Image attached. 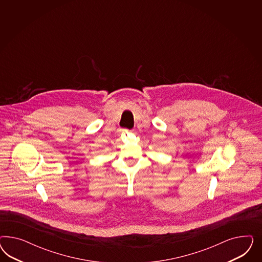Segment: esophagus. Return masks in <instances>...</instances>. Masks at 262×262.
<instances>
[{
  "label": "esophagus",
  "mask_w": 262,
  "mask_h": 262,
  "mask_svg": "<svg viewBox=\"0 0 262 262\" xmlns=\"http://www.w3.org/2000/svg\"><path fill=\"white\" fill-rule=\"evenodd\" d=\"M127 129H123V133H127Z\"/></svg>",
  "instance_id": "obj_1"
}]
</instances>
